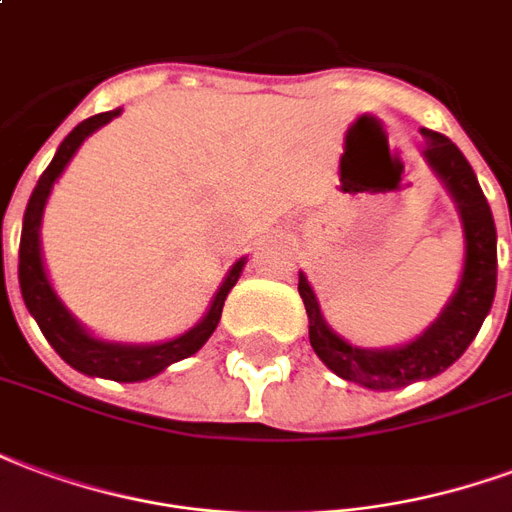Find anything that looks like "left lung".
<instances>
[{
	"mask_svg": "<svg viewBox=\"0 0 512 512\" xmlns=\"http://www.w3.org/2000/svg\"><path fill=\"white\" fill-rule=\"evenodd\" d=\"M420 136H423L420 149L428 166L445 182L464 223V272H461L458 289L442 308V313L436 316V322L406 346L360 349L330 330L311 283L302 272L297 283L305 311H308V338H311L313 352L319 354V360L333 374L346 382L363 384L368 390H398V387L447 371L466 352V346L475 341L477 330L494 302L496 226L486 196L477 185L475 171L461 155V149L447 136L428 128L420 130Z\"/></svg>",
	"mask_w": 512,
	"mask_h": 512,
	"instance_id": "obj_1",
	"label": "left lung"
}]
</instances>
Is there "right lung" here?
<instances>
[{
	"label": "right lung",
	"instance_id": "1",
	"mask_svg": "<svg viewBox=\"0 0 512 512\" xmlns=\"http://www.w3.org/2000/svg\"><path fill=\"white\" fill-rule=\"evenodd\" d=\"M122 108L114 111H103L95 117L84 119L81 125L70 130L65 141L59 144L57 155L48 163V169L40 174L35 190L29 196L24 212V229H21V248H18V283H21V297H24L26 308L35 316L37 327L43 330L46 341L54 346V352L73 365L76 371L87 376H103V379H114V382H144L149 376L166 371L171 363H179L190 354H196L207 343L223 313V302L234 289V283L240 278L245 259H240L226 275V281L220 283L218 294L212 297V305L207 316L201 319L196 327H190L188 333L177 335L171 341L163 343H114L100 341L87 327H81L73 313L67 311L62 300L54 292V286L48 281L46 267H43V253H40V220L46 201L51 196V188L65 171L70 158L76 155V149L84 144V138L92 136L95 130L108 125L111 119L119 117ZM2 234V231H0ZM2 251V237H0Z\"/></svg>",
	"mask_w": 512,
	"mask_h": 512
}]
</instances>
